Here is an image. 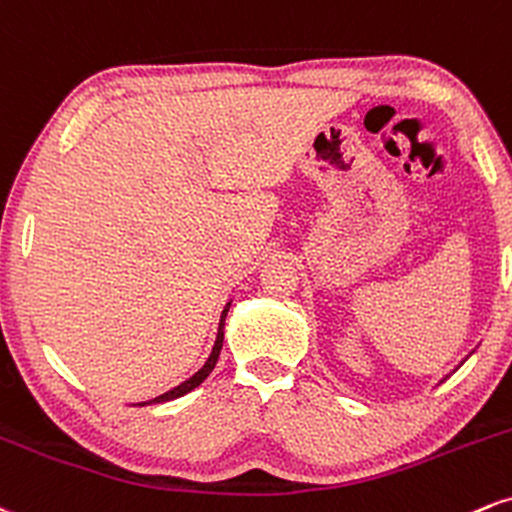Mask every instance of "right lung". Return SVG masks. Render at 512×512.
I'll return each instance as SVG.
<instances>
[{"mask_svg":"<svg viewBox=\"0 0 512 512\" xmlns=\"http://www.w3.org/2000/svg\"><path fill=\"white\" fill-rule=\"evenodd\" d=\"M227 311H230V304H227L225 311H222V316H220V328H218V338H215V347H213V352H210L208 362L203 364V369H198L196 374L189 378V381L179 383L177 388L167 390L165 395H160V398H155V400H150V402H167V400H174V398H182V395L189 393V390H194L196 386H201V383L206 381V378L210 376V371H213L215 364H218V357H220V350H222V338H225V330H222V326H225ZM150 402H143V405H150Z\"/></svg>","mask_w":512,"mask_h":512,"instance_id":"1","label":"right lung"}]
</instances>
